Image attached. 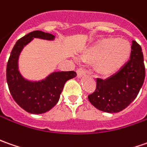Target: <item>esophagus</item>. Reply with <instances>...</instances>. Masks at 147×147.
<instances>
[{
	"label": "esophagus",
	"instance_id": "esophagus-1",
	"mask_svg": "<svg viewBox=\"0 0 147 147\" xmlns=\"http://www.w3.org/2000/svg\"><path fill=\"white\" fill-rule=\"evenodd\" d=\"M84 75H85V71L83 68L77 69V76H78L79 78L82 77Z\"/></svg>",
	"mask_w": 147,
	"mask_h": 147
}]
</instances>
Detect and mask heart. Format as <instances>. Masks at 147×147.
I'll list each match as a JSON object with an SVG mask.
<instances>
[{
  "label": "heart",
  "mask_w": 147,
  "mask_h": 147,
  "mask_svg": "<svg viewBox=\"0 0 147 147\" xmlns=\"http://www.w3.org/2000/svg\"><path fill=\"white\" fill-rule=\"evenodd\" d=\"M132 46L129 40L118 37L101 39L83 55V60L95 63L97 73L107 77L118 72L128 63Z\"/></svg>",
  "instance_id": "b5f03b06"
}]
</instances>
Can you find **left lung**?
I'll return each instance as SVG.
<instances>
[{
  "label": "left lung",
  "mask_w": 147,
  "mask_h": 147,
  "mask_svg": "<svg viewBox=\"0 0 147 147\" xmlns=\"http://www.w3.org/2000/svg\"><path fill=\"white\" fill-rule=\"evenodd\" d=\"M144 59L140 45L133 40L132 52L128 63L112 76L97 79L96 89L88 96L97 109L108 113H116L131 103L142 88L145 80Z\"/></svg>",
  "instance_id": "obj_1"
}]
</instances>
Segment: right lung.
<instances>
[{"instance_id":"obj_1","label":"right lung","mask_w":147,"mask_h":147,"mask_svg":"<svg viewBox=\"0 0 147 147\" xmlns=\"http://www.w3.org/2000/svg\"><path fill=\"white\" fill-rule=\"evenodd\" d=\"M33 38L52 40L54 36L41 31H33L20 38L10 53L6 67V80L13 100L23 110L32 114H42L52 109L59 100L65 83L76 72L58 71L40 81H29L18 71V56L23 47Z\"/></svg>"}]
</instances>
